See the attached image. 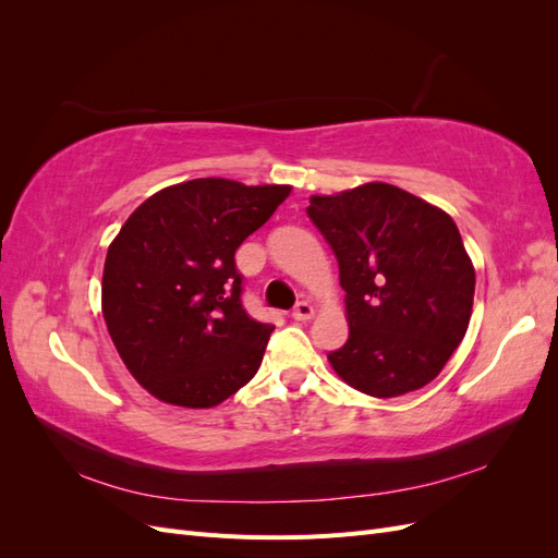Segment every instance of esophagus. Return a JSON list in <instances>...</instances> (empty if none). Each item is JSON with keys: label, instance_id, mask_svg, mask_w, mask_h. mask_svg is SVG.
<instances>
[{"label": "esophagus", "instance_id": "esophagus-1", "mask_svg": "<svg viewBox=\"0 0 558 558\" xmlns=\"http://www.w3.org/2000/svg\"><path fill=\"white\" fill-rule=\"evenodd\" d=\"M295 320H310L314 316V307L310 305L307 300H300L298 305L293 307V314H291Z\"/></svg>", "mask_w": 558, "mask_h": 558}]
</instances>
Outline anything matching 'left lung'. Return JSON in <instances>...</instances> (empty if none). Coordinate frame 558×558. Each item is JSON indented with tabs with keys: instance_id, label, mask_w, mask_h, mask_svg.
I'll list each match as a JSON object with an SVG mask.
<instances>
[{
	"instance_id": "1",
	"label": "left lung",
	"mask_w": 558,
	"mask_h": 558,
	"mask_svg": "<svg viewBox=\"0 0 558 558\" xmlns=\"http://www.w3.org/2000/svg\"><path fill=\"white\" fill-rule=\"evenodd\" d=\"M307 216L340 263L349 340L332 369L375 398L433 381L461 344L475 298L461 232L442 209L391 183L312 195Z\"/></svg>"
}]
</instances>
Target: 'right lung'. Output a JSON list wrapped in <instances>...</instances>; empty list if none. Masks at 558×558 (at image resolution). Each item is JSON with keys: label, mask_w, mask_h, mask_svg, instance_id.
<instances>
[{"label": "right lung", "mask_w": 558, "mask_h": 558, "mask_svg": "<svg viewBox=\"0 0 558 558\" xmlns=\"http://www.w3.org/2000/svg\"><path fill=\"white\" fill-rule=\"evenodd\" d=\"M291 185L193 179L150 195L111 242L102 312L123 363L150 396L214 408L258 373L272 324L242 305L234 251Z\"/></svg>", "instance_id": "right-lung-1"}]
</instances>
